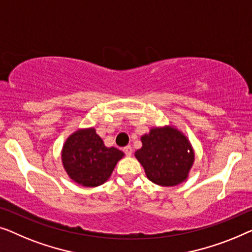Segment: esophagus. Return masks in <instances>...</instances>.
Wrapping results in <instances>:
<instances>
[{"label":"esophagus","instance_id":"esophagus-1","mask_svg":"<svg viewBox=\"0 0 252 252\" xmlns=\"http://www.w3.org/2000/svg\"><path fill=\"white\" fill-rule=\"evenodd\" d=\"M123 152H125L126 157H131V155H132V147H131V146H126L125 148H123Z\"/></svg>","mask_w":252,"mask_h":252}]
</instances>
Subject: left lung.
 Returning a JSON list of instances; mask_svg holds the SVG:
<instances>
[{"label":"left lung","instance_id":"1","mask_svg":"<svg viewBox=\"0 0 252 252\" xmlns=\"http://www.w3.org/2000/svg\"><path fill=\"white\" fill-rule=\"evenodd\" d=\"M141 143L143 147L134 157L152 183L168 187L185 182L195 155L182 131L173 126L152 127L141 137Z\"/></svg>","mask_w":252,"mask_h":252}]
</instances>
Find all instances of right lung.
I'll list each match as a JSON object with an SVG mask.
<instances>
[{
    "label": "right lung",
    "instance_id": "right-lung-1",
    "mask_svg": "<svg viewBox=\"0 0 252 252\" xmlns=\"http://www.w3.org/2000/svg\"><path fill=\"white\" fill-rule=\"evenodd\" d=\"M123 157L125 153L118 148L105 146L94 127L80 129L70 134L62 151L67 175L84 187H95L107 182Z\"/></svg>",
    "mask_w": 252,
    "mask_h": 252
}]
</instances>
